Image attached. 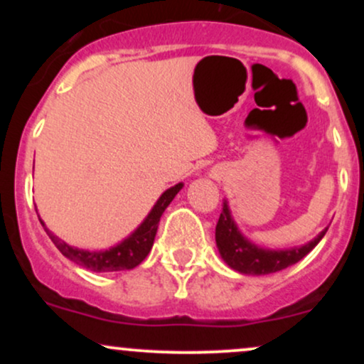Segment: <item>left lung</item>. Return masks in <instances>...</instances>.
<instances>
[{
    "label": "left lung",
    "mask_w": 364,
    "mask_h": 364,
    "mask_svg": "<svg viewBox=\"0 0 364 364\" xmlns=\"http://www.w3.org/2000/svg\"><path fill=\"white\" fill-rule=\"evenodd\" d=\"M327 229L328 228H325L318 236H315L311 241L301 246H292V248L284 250L265 248V246L255 245L252 240H248L241 232L235 217L231 214L228 200H224L223 212H220L219 223L215 228V243L220 258L232 270L245 275H267L287 269L289 265H294L306 257L320 243Z\"/></svg>",
    "instance_id": "obj_1"
}]
</instances>
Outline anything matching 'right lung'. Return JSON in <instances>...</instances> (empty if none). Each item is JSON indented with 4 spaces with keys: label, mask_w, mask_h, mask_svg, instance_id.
Returning a JSON list of instances; mask_svg holds the SVG:
<instances>
[{
    "label": "right lung",
    "mask_w": 364,
    "mask_h": 364,
    "mask_svg": "<svg viewBox=\"0 0 364 364\" xmlns=\"http://www.w3.org/2000/svg\"><path fill=\"white\" fill-rule=\"evenodd\" d=\"M183 188V183L168 188L161 196L157 198L156 205L152 207V210L149 212L147 217L141 220V224L132 235L124 237L123 241H119L118 245L111 246L107 250H97V252H90V250L77 248V246L68 245L66 241H63L61 237L54 236L48 228H46L44 220H41L44 231L48 232V236L51 237L60 252L65 255L68 260H72L77 265L83 267V269L92 270V272H121V270H132L136 265H140L145 260L150 250H152L154 237H156L159 220L161 215L164 214V210L168 205L173 202V198L179 193V190Z\"/></svg>",
    "instance_id": "add662e5"
}]
</instances>
